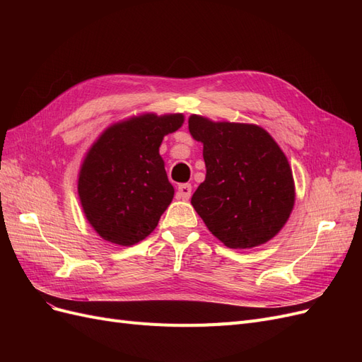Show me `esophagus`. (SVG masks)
Here are the masks:
<instances>
[{"label":"esophagus","mask_w":362,"mask_h":362,"mask_svg":"<svg viewBox=\"0 0 362 362\" xmlns=\"http://www.w3.org/2000/svg\"><path fill=\"white\" fill-rule=\"evenodd\" d=\"M178 194L182 201H189L192 196V185L190 184H180L178 185Z\"/></svg>","instance_id":"esophagus-1"}]
</instances>
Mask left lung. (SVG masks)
I'll return each instance as SVG.
<instances>
[{
  "mask_svg": "<svg viewBox=\"0 0 362 362\" xmlns=\"http://www.w3.org/2000/svg\"><path fill=\"white\" fill-rule=\"evenodd\" d=\"M189 131L204 145L205 181L192 205L210 233L231 249L267 243L287 223L296 192L279 145L254 124L192 115Z\"/></svg>",
  "mask_w": 362,
  "mask_h": 362,
  "instance_id": "1",
  "label": "left lung"
}]
</instances>
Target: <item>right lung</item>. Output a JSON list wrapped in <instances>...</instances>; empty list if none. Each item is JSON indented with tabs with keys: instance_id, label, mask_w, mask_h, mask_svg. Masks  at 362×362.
<instances>
[{
	"instance_id": "right-lung-1",
	"label": "right lung",
	"mask_w": 362,
	"mask_h": 362,
	"mask_svg": "<svg viewBox=\"0 0 362 362\" xmlns=\"http://www.w3.org/2000/svg\"><path fill=\"white\" fill-rule=\"evenodd\" d=\"M184 115L144 113L105 128L87 151L78 196L87 222L105 242L133 246L146 238L173 199L160 145Z\"/></svg>"
}]
</instances>
